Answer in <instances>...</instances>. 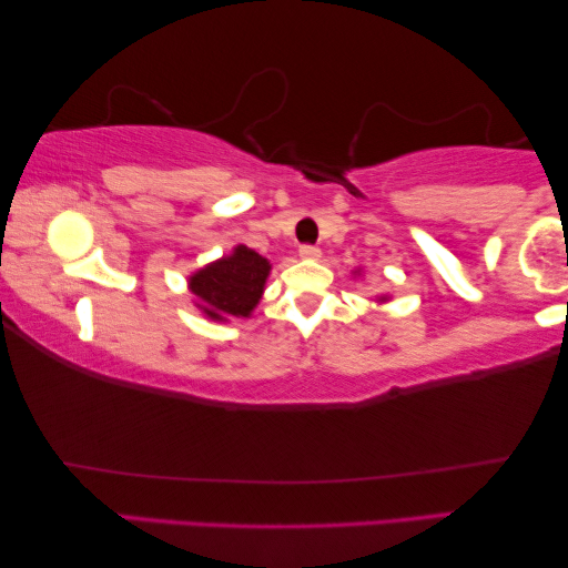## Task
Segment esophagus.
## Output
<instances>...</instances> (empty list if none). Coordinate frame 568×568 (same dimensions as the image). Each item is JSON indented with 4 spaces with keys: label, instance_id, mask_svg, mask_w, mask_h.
<instances>
[{
    "label": "esophagus",
    "instance_id": "obj_1",
    "mask_svg": "<svg viewBox=\"0 0 568 568\" xmlns=\"http://www.w3.org/2000/svg\"><path fill=\"white\" fill-rule=\"evenodd\" d=\"M320 246H312V244H304V246H300V256L302 258H320Z\"/></svg>",
    "mask_w": 568,
    "mask_h": 568
}]
</instances>
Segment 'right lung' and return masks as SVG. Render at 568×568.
I'll use <instances>...</instances> for the list:
<instances>
[{
  "mask_svg": "<svg viewBox=\"0 0 568 568\" xmlns=\"http://www.w3.org/2000/svg\"><path fill=\"white\" fill-rule=\"evenodd\" d=\"M268 262L258 256L254 248L236 246L234 254L223 256L221 262L201 268L191 276V292L201 300V310L211 320L248 317L251 310L258 304L268 276Z\"/></svg>",
  "mask_w": 568,
  "mask_h": 568,
  "instance_id": "obj_1",
  "label": "right lung"
}]
</instances>
